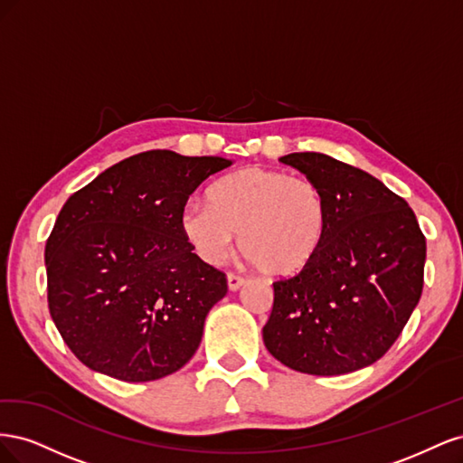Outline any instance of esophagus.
<instances>
[{
  "instance_id": "34e87169",
  "label": "esophagus",
  "mask_w": 463,
  "mask_h": 463,
  "mask_svg": "<svg viewBox=\"0 0 463 463\" xmlns=\"http://www.w3.org/2000/svg\"><path fill=\"white\" fill-rule=\"evenodd\" d=\"M245 276H241V274H235V272H228V288L230 289H237V288H241L243 284H245Z\"/></svg>"
}]
</instances>
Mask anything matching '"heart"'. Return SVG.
I'll return each instance as SVG.
<instances>
[{
	"label": "heart",
	"mask_w": 463,
	"mask_h": 463,
	"mask_svg": "<svg viewBox=\"0 0 463 463\" xmlns=\"http://www.w3.org/2000/svg\"><path fill=\"white\" fill-rule=\"evenodd\" d=\"M206 197L208 203H187L179 218L181 233L206 262L226 259L241 232V253L259 272L293 276L326 240L328 203L309 177L245 167L218 179Z\"/></svg>",
	"instance_id": "obj_1"
}]
</instances>
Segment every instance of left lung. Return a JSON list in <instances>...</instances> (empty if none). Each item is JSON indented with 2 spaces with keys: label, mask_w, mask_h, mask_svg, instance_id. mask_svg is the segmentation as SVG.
I'll use <instances>...</instances> for the list:
<instances>
[{
  "label": "left lung",
  "mask_w": 463,
  "mask_h": 463,
  "mask_svg": "<svg viewBox=\"0 0 463 463\" xmlns=\"http://www.w3.org/2000/svg\"><path fill=\"white\" fill-rule=\"evenodd\" d=\"M279 162L325 191L330 226L311 264L272 284L264 345L307 374L369 367L398 340L421 298L425 235L408 203L359 167L320 152Z\"/></svg>",
  "instance_id": "1"
}]
</instances>
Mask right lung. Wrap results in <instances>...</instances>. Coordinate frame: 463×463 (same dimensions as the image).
Listing matches in <instances>:
<instances>
[{
  "mask_svg": "<svg viewBox=\"0 0 463 463\" xmlns=\"http://www.w3.org/2000/svg\"><path fill=\"white\" fill-rule=\"evenodd\" d=\"M230 165L148 150L67 199L46 241L48 307L82 365L146 383L197 352L228 279L193 253L179 218L194 189Z\"/></svg>",
  "mask_w": 463,
  "mask_h": 463,
  "instance_id": "add662e5",
  "label": "right lung"
}]
</instances>
